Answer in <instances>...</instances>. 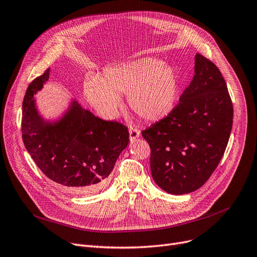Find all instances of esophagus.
Here are the masks:
<instances>
[{
	"mask_svg": "<svg viewBox=\"0 0 257 257\" xmlns=\"http://www.w3.org/2000/svg\"><path fill=\"white\" fill-rule=\"evenodd\" d=\"M139 137H140V131L137 127L131 126L130 127V139H131V141H135Z\"/></svg>",
	"mask_w": 257,
	"mask_h": 257,
	"instance_id": "obj_1",
	"label": "esophagus"
}]
</instances>
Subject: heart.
<instances>
[{
    "label": "heart",
    "instance_id": "1",
    "mask_svg": "<svg viewBox=\"0 0 257 257\" xmlns=\"http://www.w3.org/2000/svg\"><path fill=\"white\" fill-rule=\"evenodd\" d=\"M180 90L178 72L155 57H145L106 69L99 81L85 83L93 105L107 115L121 106L120 95L127 94L130 107L146 121H158L175 108Z\"/></svg>",
    "mask_w": 257,
    "mask_h": 257
}]
</instances>
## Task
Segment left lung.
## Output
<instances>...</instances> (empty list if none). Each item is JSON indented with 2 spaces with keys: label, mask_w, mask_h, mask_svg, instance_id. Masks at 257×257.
I'll use <instances>...</instances> for the list:
<instances>
[{
  "label": "left lung",
  "mask_w": 257,
  "mask_h": 257,
  "mask_svg": "<svg viewBox=\"0 0 257 257\" xmlns=\"http://www.w3.org/2000/svg\"><path fill=\"white\" fill-rule=\"evenodd\" d=\"M232 122L233 105L222 73L198 53L194 76L175 108L142 131L156 184L172 194L202 187L225 153Z\"/></svg>",
  "instance_id": "obj_1"
}]
</instances>
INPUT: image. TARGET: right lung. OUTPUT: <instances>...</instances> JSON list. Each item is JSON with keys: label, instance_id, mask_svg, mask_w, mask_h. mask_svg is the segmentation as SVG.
Instances as JSON below:
<instances>
[{"label": "right lung", "instance_id": "obj_1", "mask_svg": "<svg viewBox=\"0 0 257 257\" xmlns=\"http://www.w3.org/2000/svg\"><path fill=\"white\" fill-rule=\"evenodd\" d=\"M50 75V69L28 85L23 101L22 137L42 173L71 194H91L101 189L127 144V127L105 121L73 101L64 117L45 121L33 95Z\"/></svg>", "mask_w": 257, "mask_h": 257}]
</instances>
